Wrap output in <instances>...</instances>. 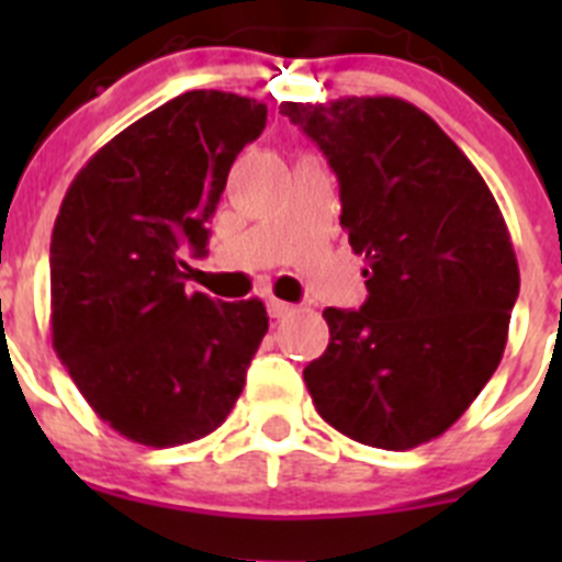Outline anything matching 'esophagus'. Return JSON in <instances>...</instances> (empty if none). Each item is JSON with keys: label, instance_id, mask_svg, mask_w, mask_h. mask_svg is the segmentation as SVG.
Here are the masks:
<instances>
[{"label": "esophagus", "instance_id": "1", "mask_svg": "<svg viewBox=\"0 0 562 562\" xmlns=\"http://www.w3.org/2000/svg\"><path fill=\"white\" fill-rule=\"evenodd\" d=\"M267 310H270V315L276 317V321H284V317H290L292 312H295V306L284 304V301H278V297H270V301H267Z\"/></svg>", "mask_w": 562, "mask_h": 562}]
</instances>
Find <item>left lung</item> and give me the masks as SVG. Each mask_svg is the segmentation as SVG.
<instances>
[{
	"label": "left lung",
	"instance_id": "obj_1",
	"mask_svg": "<svg viewBox=\"0 0 562 562\" xmlns=\"http://www.w3.org/2000/svg\"><path fill=\"white\" fill-rule=\"evenodd\" d=\"M329 157L340 225L369 301L324 310L329 346L304 369L317 414L382 450L436 439L504 357L518 258L484 177L402 98L281 103Z\"/></svg>",
	"mask_w": 562,
	"mask_h": 562
}]
</instances>
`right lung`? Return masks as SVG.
Returning <instances> with one entry per match:
<instances>
[{"label":"right lung","mask_w":562,"mask_h":562,"mask_svg":"<svg viewBox=\"0 0 562 562\" xmlns=\"http://www.w3.org/2000/svg\"><path fill=\"white\" fill-rule=\"evenodd\" d=\"M267 103L193 89L98 148L67 188L49 245V329L69 376L109 428L146 448L220 428L267 335L258 297L186 286L182 247L207 227Z\"/></svg>","instance_id":"obj_1"}]
</instances>
